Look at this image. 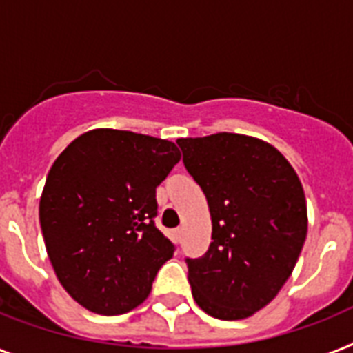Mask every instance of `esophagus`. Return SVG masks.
I'll use <instances>...</instances> for the list:
<instances>
[{"mask_svg": "<svg viewBox=\"0 0 353 353\" xmlns=\"http://www.w3.org/2000/svg\"><path fill=\"white\" fill-rule=\"evenodd\" d=\"M174 236H176L177 241H181V237H183V228H176V230H174Z\"/></svg>", "mask_w": 353, "mask_h": 353, "instance_id": "34e87169", "label": "esophagus"}]
</instances>
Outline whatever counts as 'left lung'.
I'll return each instance as SVG.
<instances>
[{"label":"left lung","mask_w":353,"mask_h":353,"mask_svg":"<svg viewBox=\"0 0 353 353\" xmlns=\"http://www.w3.org/2000/svg\"><path fill=\"white\" fill-rule=\"evenodd\" d=\"M177 145L212 216L206 254L186 257L192 296L216 319L250 317L299 259L308 230L303 185L285 156L256 137L219 132Z\"/></svg>","instance_id":"8db88e82"}]
</instances>
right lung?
Here are the masks:
<instances>
[{"label":"right lung","mask_w":353,"mask_h":353,"mask_svg":"<svg viewBox=\"0 0 353 353\" xmlns=\"http://www.w3.org/2000/svg\"><path fill=\"white\" fill-rule=\"evenodd\" d=\"M181 159L172 141L96 128L48 172L39 223L63 288L87 310L127 314L147 299L176 245L157 230L156 188Z\"/></svg>","instance_id":"1"}]
</instances>
